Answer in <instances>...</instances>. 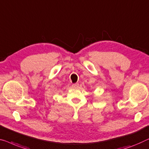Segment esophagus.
Returning <instances> with one entry per match:
<instances>
[{"mask_svg":"<svg viewBox=\"0 0 149 149\" xmlns=\"http://www.w3.org/2000/svg\"><path fill=\"white\" fill-rule=\"evenodd\" d=\"M72 87L74 88V89H78L79 87V84L78 83H74L72 85Z\"/></svg>","mask_w":149,"mask_h":149,"instance_id":"1","label":"esophagus"}]
</instances>
